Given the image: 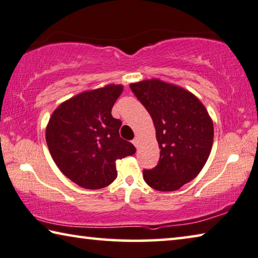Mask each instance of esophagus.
Segmentation results:
<instances>
[{
    "label": "esophagus",
    "mask_w": 258,
    "mask_h": 258,
    "mask_svg": "<svg viewBox=\"0 0 258 258\" xmlns=\"http://www.w3.org/2000/svg\"><path fill=\"white\" fill-rule=\"evenodd\" d=\"M133 144L136 146V147H138V144H139V139L137 138V137H135L134 139H133Z\"/></svg>",
    "instance_id": "esophagus-1"
}]
</instances>
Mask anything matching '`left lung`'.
Instances as JSON below:
<instances>
[{"instance_id": "obj_1", "label": "left lung", "mask_w": 258, "mask_h": 258, "mask_svg": "<svg viewBox=\"0 0 258 258\" xmlns=\"http://www.w3.org/2000/svg\"><path fill=\"white\" fill-rule=\"evenodd\" d=\"M154 122L160 159L144 169L147 185L158 191H176L196 178L208 160L214 125L201 101L191 92L158 79L130 84Z\"/></svg>"}]
</instances>
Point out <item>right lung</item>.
<instances>
[{
	"label": "right lung",
	"mask_w": 258,
	"mask_h": 258,
	"mask_svg": "<svg viewBox=\"0 0 258 258\" xmlns=\"http://www.w3.org/2000/svg\"><path fill=\"white\" fill-rule=\"evenodd\" d=\"M123 87L108 84L84 91L59 105L45 132L54 163L79 186L97 189L116 178V160L136 152L120 137L122 122L112 116V107Z\"/></svg>",
	"instance_id": "obj_1"
}]
</instances>
